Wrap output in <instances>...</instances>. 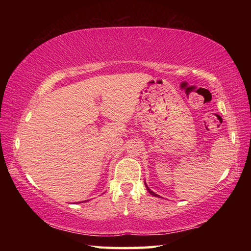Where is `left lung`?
I'll use <instances>...</instances> for the list:
<instances>
[{
	"label": "left lung",
	"instance_id": "obj_1",
	"mask_svg": "<svg viewBox=\"0 0 251 251\" xmlns=\"http://www.w3.org/2000/svg\"><path fill=\"white\" fill-rule=\"evenodd\" d=\"M146 188H147V190H148V192H149V193H150L151 195H153V196H158L157 194H155V193H154V192L153 191H151L150 189H149V186L146 184Z\"/></svg>",
	"mask_w": 251,
	"mask_h": 251
}]
</instances>
